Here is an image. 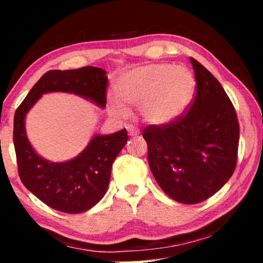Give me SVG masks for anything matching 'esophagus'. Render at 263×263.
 Segmentation results:
<instances>
[{
    "mask_svg": "<svg viewBox=\"0 0 263 263\" xmlns=\"http://www.w3.org/2000/svg\"><path fill=\"white\" fill-rule=\"evenodd\" d=\"M127 130H128V134L130 135V136H136V135L140 134L139 129L135 128V127H133V125H128Z\"/></svg>",
    "mask_w": 263,
    "mask_h": 263,
    "instance_id": "1",
    "label": "esophagus"
}]
</instances>
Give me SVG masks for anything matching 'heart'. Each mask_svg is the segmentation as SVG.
I'll use <instances>...</instances> for the list:
<instances>
[{
    "label": "heart",
    "mask_w": 263,
    "mask_h": 263,
    "mask_svg": "<svg viewBox=\"0 0 263 263\" xmlns=\"http://www.w3.org/2000/svg\"><path fill=\"white\" fill-rule=\"evenodd\" d=\"M195 88V77L189 68L167 63L147 64L117 78L114 86L117 100H107V109L114 117L125 118L128 109L138 107L146 123L167 124L186 110Z\"/></svg>",
    "instance_id": "obj_1"
}]
</instances>
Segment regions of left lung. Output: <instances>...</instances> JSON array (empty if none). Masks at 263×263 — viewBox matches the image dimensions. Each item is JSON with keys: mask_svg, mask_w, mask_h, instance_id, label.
<instances>
[{"mask_svg": "<svg viewBox=\"0 0 263 263\" xmlns=\"http://www.w3.org/2000/svg\"><path fill=\"white\" fill-rule=\"evenodd\" d=\"M190 62L196 95L188 112L168 124L143 129L157 183L185 204L202 202L229 181L239 141L236 110L220 82L196 60Z\"/></svg>", "mask_w": 263, "mask_h": 263, "instance_id": "8db88e82", "label": "left lung"}]
</instances>
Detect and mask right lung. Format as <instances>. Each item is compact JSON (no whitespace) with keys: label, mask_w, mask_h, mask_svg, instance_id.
<instances>
[{"label":"right lung","mask_w":263,"mask_h":263,"mask_svg":"<svg viewBox=\"0 0 263 263\" xmlns=\"http://www.w3.org/2000/svg\"><path fill=\"white\" fill-rule=\"evenodd\" d=\"M106 71L97 67L49 70L39 79L14 116L13 141L24 185L53 210L77 214L88 211L105 195L111 167L128 141L125 129L109 135L96 134L73 159L52 163L42 158L28 141L25 117L37 100L50 92L80 96L97 106L106 105Z\"/></svg>","instance_id":"right-lung-1"}]
</instances>
